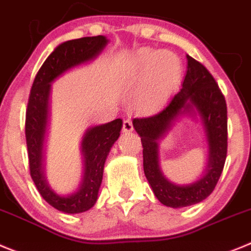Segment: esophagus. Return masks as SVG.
<instances>
[{"label":"esophagus","mask_w":251,"mask_h":251,"mask_svg":"<svg viewBox=\"0 0 251 251\" xmlns=\"http://www.w3.org/2000/svg\"><path fill=\"white\" fill-rule=\"evenodd\" d=\"M132 130H134V126H132V123H131V120H125L124 121V125H123V132L125 135L130 134V132H132Z\"/></svg>","instance_id":"34e87169"}]
</instances>
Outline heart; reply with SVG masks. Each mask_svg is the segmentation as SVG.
Instances as JSON below:
<instances>
[{
    "mask_svg": "<svg viewBox=\"0 0 251 251\" xmlns=\"http://www.w3.org/2000/svg\"><path fill=\"white\" fill-rule=\"evenodd\" d=\"M181 74L179 58L174 53L141 52L128 65L127 75L131 83L141 85L149 80L141 94V103L145 107L160 105L168 96Z\"/></svg>",
    "mask_w": 251,
    "mask_h": 251,
    "instance_id": "obj_1",
    "label": "heart"
}]
</instances>
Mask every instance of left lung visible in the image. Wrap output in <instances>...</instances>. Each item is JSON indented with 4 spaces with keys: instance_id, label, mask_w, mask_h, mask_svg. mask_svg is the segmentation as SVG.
<instances>
[{
    "instance_id": "left-lung-1",
    "label": "left lung",
    "mask_w": 251,
    "mask_h": 251,
    "mask_svg": "<svg viewBox=\"0 0 251 251\" xmlns=\"http://www.w3.org/2000/svg\"><path fill=\"white\" fill-rule=\"evenodd\" d=\"M187 71L182 89L159 114L134 119L132 125L141 137L144 173L153 194L169 207L199 204L213 193L224 169L227 151V111L224 95L204 65L186 55ZM187 114L199 117L208 144V165L191 184L177 185L164 177L159 168L158 141L175 121Z\"/></svg>"
}]
</instances>
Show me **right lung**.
Instances as JSON below:
<instances>
[{"mask_svg":"<svg viewBox=\"0 0 251 251\" xmlns=\"http://www.w3.org/2000/svg\"><path fill=\"white\" fill-rule=\"evenodd\" d=\"M109 40L105 36L82 37L58 45L38 70L32 83L26 110V142L30 174L38 193L51 206L66 214H80L91 209L98 200L103 166L123 127V120L87 128L81 140L83 175L76 191L67 195L56 193L45 176V142L49 127L51 83L69 70L98 57Z\"/></svg>","mask_w":251,"mask_h":251,"instance_id":"right-lung-1","label":"right lung"}]
</instances>
